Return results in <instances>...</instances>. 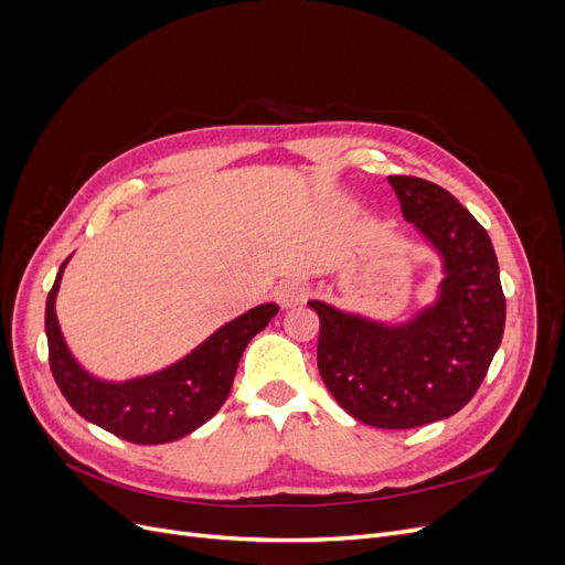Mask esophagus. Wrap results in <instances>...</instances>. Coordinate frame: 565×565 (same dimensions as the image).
I'll use <instances>...</instances> for the list:
<instances>
[{"instance_id":"obj_1","label":"esophagus","mask_w":565,"mask_h":565,"mask_svg":"<svg viewBox=\"0 0 565 565\" xmlns=\"http://www.w3.org/2000/svg\"><path fill=\"white\" fill-rule=\"evenodd\" d=\"M311 287L309 282H303L299 278H292V280H285L278 285L276 289V299L278 303L282 306V309H287V306H295V303H301L306 301V297H309Z\"/></svg>"}]
</instances>
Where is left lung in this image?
Instances as JSON below:
<instances>
[{
	"label": "left lung",
	"instance_id": "1",
	"mask_svg": "<svg viewBox=\"0 0 565 565\" xmlns=\"http://www.w3.org/2000/svg\"><path fill=\"white\" fill-rule=\"evenodd\" d=\"M403 216L443 256L440 297L398 328L309 301L320 318L318 370L334 401L377 429H415L465 407L498 351L507 301L486 228L446 188L388 177Z\"/></svg>",
	"mask_w": 565,
	"mask_h": 565
}]
</instances>
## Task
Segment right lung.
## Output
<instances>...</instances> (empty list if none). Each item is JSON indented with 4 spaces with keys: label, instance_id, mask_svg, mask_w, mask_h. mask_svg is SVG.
Here are the masks:
<instances>
[{
    "label": "right lung",
    "instance_id": "1",
    "mask_svg": "<svg viewBox=\"0 0 565 565\" xmlns=\"http://www.w3.org/2000/svg\"><path fill=\"white\" fill-rule=\"evenodd\" d=\"M65 264L67 259L46 297L44 313L51 374L77 415L136 446L183 438L212 419L228 398L249 339L278 313V303H262L226 322L183 361L162 372L119 384L100 382L77 365L58 328L54 303Z\"/></svg>",
    "mask_w": 565,
    "mask_h": 565
}]
</instances>
